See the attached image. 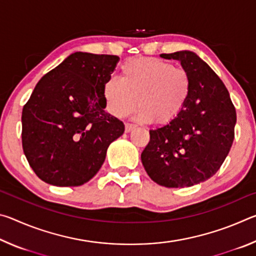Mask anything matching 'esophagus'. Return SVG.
<instances>
[{"label":"esophagus","instance_id":"esophagus-1","mask_svg":"<svg viewBox=\"0 0 256 256\" xmlns=\"http://www.w3.org/2000/svg\"><path fill=\"white\" fill-rule=\"evenodd\" d=\"M136 128V125H133V124H130V123H126L125 124V132H131L132 130H134Z\"/></svg>","mask_w":256,"mask_h":256}]
</instances>
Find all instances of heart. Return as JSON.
Returning a JSON list of instances; mask_svg holds the SVG:
<instances>
[{
    "label": "heart",
    "mask_w": 256,
    "mask_h": 256,
    "mask_svg": "<svg viewBox=\"0 0 256 256\" xmlns=\"http://www.w3.org/2000/svg\"><path fill=\"white\" fill-rule=\"evenodd\" d=\"M192 80L184 68L154 58H136L120 66V80L110 76L102 86L107 112L124 118L140 106L142 122L167 123L174 120L188 100Z\"/></svg>",
    "instance_id": "obj_1"
}]
</instances>
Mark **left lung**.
<instances>
[{
	"mask_svg": "<svg viewBox=\"0 0 256 256\" xmlns=\"http://www.w3.org/2000/svg\"><path fill=\"white\" fill-rule=\"evenodd\" d=\"M177 60L192 80L188 100L174 120L150 130L141 162L150 178L164 188H188L219 170L235 138L236 110L224 82L190 50L162 54Z\"/></svg>",
	"mask_w": 256,
	"mask_h": 256,
	"instance_id": "8db88e82",
	"label": "left lung"
}]
</instances>
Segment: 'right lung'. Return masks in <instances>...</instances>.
I'll return each mask as SVG.
<instances>
[{
	"mask_svg": "<svg viewBox=\"0 0 256 256\" xmlns=\"http://www.w3.org/2000/svg\"><path fill=\"white\" fill-rule=\"evenodd\" d=\"M116 55L76 52L42 78L22 110V148L42 180L80 186L97 174L110 144L124 133L105 112L102 86Z\"/></svg>",
	"mask_w": 256,
	"mask_h": 256,
	"instance_id": "add662e5",
	"label": "right lung"
}]
</instances>
